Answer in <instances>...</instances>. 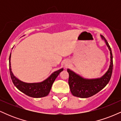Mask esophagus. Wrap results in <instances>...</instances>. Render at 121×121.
<instances>
[{"label": "esophagus", "instance_id": "esophagus-1", "mask_svg": "<svg viewBox=\"0 0 121 121\" xmlns=\"http://www.w3.org/2000/svg\"><path fill=\"white\" fill-rule=\"evenodd\" d=\"M67 65H68V64H66V63L65 64V66H67Z\"/></svg>", "mask_w": 121, "mask_h": 121}]
</instances>
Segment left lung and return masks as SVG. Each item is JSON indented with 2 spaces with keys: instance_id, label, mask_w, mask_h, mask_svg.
<instances>
[{
  "instance_id": "obj_1",
  "label": "left lung",
  "mask_w": 121,
  "mask_h": 121,
  "mask_svg": "<svg viewBox=\"0 0 121 121\" xmlns=\"http://www.w3.org/2000/svg\"><path fill=\"white\" fill-rule=\"evenodd\" d=\"M102 39L105 41L110 51V62L109 67L105 73L101 77L95 78H86L68 69L69 73L68 83L72 94L74 96L80 98H88L101 91L109 83L113 72V55L109 43L104 36L101 35Z\"/></svg>"
}]
</instances>
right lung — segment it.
<instances>
[{
    "label": "right lung",
    "instance_id": "right-lung-1",
    "mask_svg": "<svg viewBox=\"0 0 121 121\" xmlns=\"http://www.w3.org/2000/svg\"><path fill=\"white\" fill-rule=\"evenodd\" d=\"M11 53H10L9 58V73L13 84L20 91L27 95L28 96L33 98H41L48 95L55 80L59 76L60 73L64 69L61 68L53 72L48 78L41 82L34 83L25 82L18 79L12 73L11 66Z\"/></svg>",
    "mask_w": 121,
    "mask_h": 121
}]
</instances>
